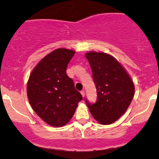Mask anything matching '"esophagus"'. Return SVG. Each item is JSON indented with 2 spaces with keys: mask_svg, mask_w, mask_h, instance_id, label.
Returning <instances> with one entry per match:
<instances>
[{
  "mask_svg": "<svg viewBox=\"0 0 159 159\" xmlns=\"http://www.w3.org/2000/svg\"><path fill=\"white\" fill-rule=\"evenodd\" d=\"M81 96H82V97H84L85 96V91L84 90H82V91H81Z\"/></svg>",
  "mask_w": 159,
  "mask_h": 159,
  "instance_id": "34e87169",
  "label": "esophagus"
}]
</instances>
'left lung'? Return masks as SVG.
Instances as JSON below:
<instances>
[{
    "label": "left lung",
    "instance_id": "obj_1",
    "mask_svg": "<svg viewBox=\"0 0 159 159\" xmlns=\"http://www.w3.org/2000/svg\"><path fill=\"white\" fill-rule=\"evenodd\" d=\"M93 72L97 101L86 104L99 124L110 125L125 114L134 95V84L129 74L116 58L104 52L85 54Z\"/></svg>",
    "mask_w": 159,
    "mask_h": 159
}]
</instances>
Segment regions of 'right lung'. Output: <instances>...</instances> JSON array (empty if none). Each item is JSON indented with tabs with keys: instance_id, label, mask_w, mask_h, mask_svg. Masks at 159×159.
<instances>
[{
	"instance_id": "right-lung-1",
	"label": "right lung",
	"mask_w": 159,
	"mask_h": 159,
	"mask_svg": "<svg viewBox=\"0 0 159 159\" xmlns=\"http://www.w3.org/2000/svg\"><path fill=\"white\" fill-rule=\"evenodd\" d=\"M74 50L60 48L45 56L33 69L27 84V95L32 109L45 123L62 127L72 119L82 100L66 67Z\"/></svg>"
}]
</instances>
